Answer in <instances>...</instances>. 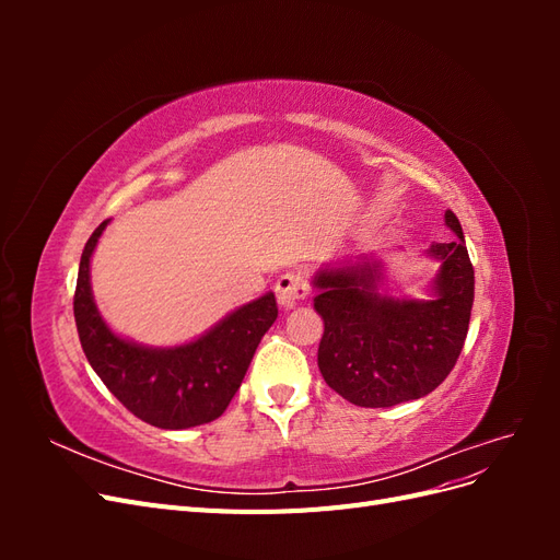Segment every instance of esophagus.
<instances>
[{
	"instance_id": "1",
	"label": "esophagus",
	"mask_w": 560,
	"mask_h": 560,
	"mask_svg": "<svg viewBox=\"0 0 560 560\" xmlns=\"http://www.w3.org/2000/svg\"><path fill=\"white\" fill-rule=\"evenodd\" d=\"M308 278L301 273V270H290L278 278L276 282V296L282 308H292L296 303L308 296Z\"/></svg>"
}]
</instances>
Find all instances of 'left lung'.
Returning a JSON list of instances; mask_svg holds the SVG:
<instances>
[{
	"mask_svg": "<svg viewBox=\"0 0 560 560\" xmlns=\"http://www.w3.org/2000/svg\"><path fill=\"white\" fill-rule=\"evenodd\" d=\"M446 224L457 238L430 249L442 259L432 301L378 296V266L366 261L315 278V311L325 322L317 366L334 393L350 404L385 409L425 397L460 358L474 303V266L451 210Z\"/></svg>",
	"mask_w": 560,
	"mask_h": 560,
	"instance_id": "8db88e82",
	"label": "left lung"
}]
</instances>
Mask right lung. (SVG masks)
Listing matches in <instances>:
<instances>
[{
    "instance_id": "obj_1",
    "label": "right lung",
    "mask_w": 560,
    "mask_h": 560,
    "mask_svg": "<svg viewBox=\"0 0 560 560\" xmlns=\"http://www.w3.org/2000/svg\"><path fill=\"white\" fill-rule=\"evenodd\" d=\"M107 222L100 224L81 254L74 290V319L83 352L95 374L126 409L161 430H186L226 411L245 378L261 336L278 317L273 294L229 315L198 341L149 350L114 336L100 317L89 282L91 254Z\"/></svg>"
}]
</instances>
